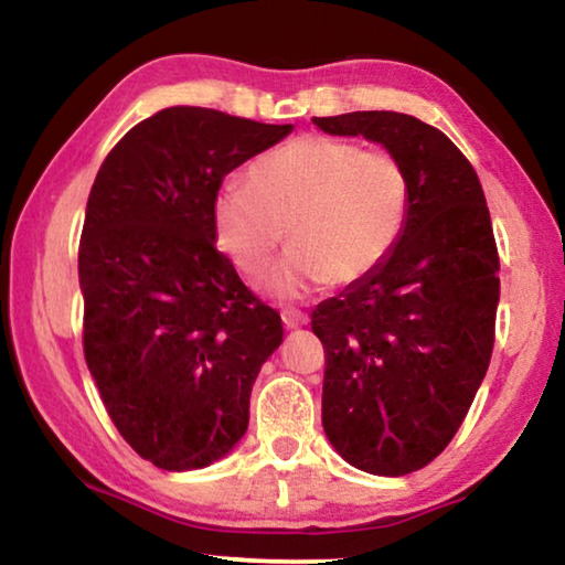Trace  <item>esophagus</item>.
<instances>
[{
  "label": "esophagus",
  "mask_w": 565,
  "mask_h": 565,
  "mask_svg": "<svg viewBox=\"0 0 565 565\" xmlns=\"http://www.w3.org/2000/svg\"><path fill=\"white\" fill-rule=\"evenodd\" d=\"M281 320H284V324L289 330H294V328H301V324H307L309 322V317L301 312V309H294V307H286L284 312H281Z\"/></svg>",
  "instance_id": "1"
}]
</instances>
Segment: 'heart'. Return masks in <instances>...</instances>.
I'll list each match as a JSON object with an SVG mask.
<instances>
[{"label":"heart","mask_w":565,"mask_h":565,"mask_svg":"<svg viewBox=\"0 0 565 565\" xmlns=\"http://www.w3.org/2000/svg\"><path fill=\"white\" fill-rule=\"evenodd\" d=\"M409 206L412 181L399 158L312 135L256 158L245 186H222L212 225L217 248L250 279L271 266L286 227L291 250L264 289L301 299L322 284H355L376 271L402 241Z\"/></svg>","instance_id":"b5f03b06"}]
</instances>
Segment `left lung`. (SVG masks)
<instances>
[{"label": "left lung", "instance_id": "8db88e82", "mask_svg": "<svg viewBox=\"0 0 565 565\" xmlns=\"http://www.w3.org/2000/svg\"><path fill=\"white\" fill-rule=\"evenodd\" d=\"M312 122L379 142L412 181L392 256L312 312L328 363L324 435L361 471L404 476L440 456L487 376L499 305L487 196L448 135L417 117L381 109Z\"/></svg>", "mask_w": 565, "mask_h": 565}]
</instances>
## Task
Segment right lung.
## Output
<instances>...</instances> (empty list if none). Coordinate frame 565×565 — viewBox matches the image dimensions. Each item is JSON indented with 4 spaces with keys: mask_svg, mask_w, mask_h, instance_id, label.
Instances as JSON below:
<instances>
[{
    "mask_svg": "<svg viewBox=\"0 0 565 565\" xmlns=\"http://www.w3.org/2000/svg\"><path fill=\"white\" fill-rule=\"evenodd\" d=\"M294 130L204 107L132 127L102 163L78 245L84 355L117 430L163 471L225 458L284 340L217 250L222 179Z\"/></svg>",
    "mask_w": 565,
    "mask_h": 565,
    "instance_id": "1",
    "label": "right lung"
}]
</instances>
